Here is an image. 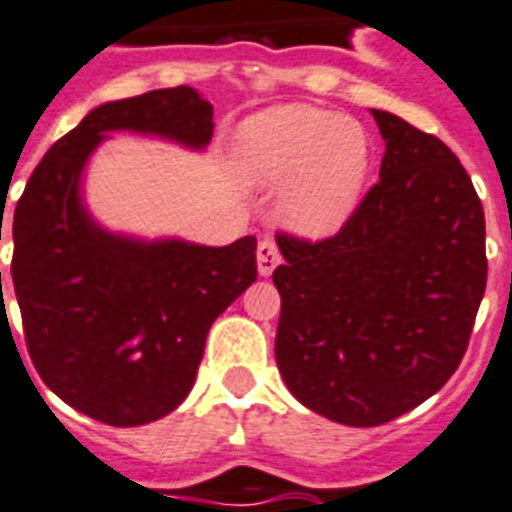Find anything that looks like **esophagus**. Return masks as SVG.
I'll list each match as a JSON object with an SVG mask.
<instances>
[{
	"label": "esophagus",
	"instance_id": "esophagus-1",
	"mask_svg": "<svg viewBox=\"0 0 512 512\" xmlns=\"http://www.w3.org/2000/svg\"><path fill=\"white\" fill-rule=\"evenodd\" d=\"M281 265V252H278V244L265 236L263 242L257 244V270H260V276H270L273 270Z\"/></svg>",
	"mask_w": 512,
	"mask_h": 512
}]
</instances>
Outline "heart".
Returning a JSON list of instances; mask_svg holds the SVG:
<instances>
[{
    "label": "heart",
    "instance_id": "1",
    "mask_svg": "<svg viewBox=\"0 0 512 512\" xmlns=\"http://www.w3.org/2000/svg\"><path fill=\"white\" fill-rule=\"evenodd\" d=\"M236 171L255 187H278L281 221L307 239L346 226L362 200L372 163L364 127L336 111L286 103L265 109L236 132Z\"/></svg>",
    "mask_w": 512,
    "mask_h": 512
}]
</instances>
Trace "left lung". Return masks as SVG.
<instances>
[{"mask_svg": "<svg viewBox=\"0 0 512 512\" xmlns=\"http://www.w3.org/2000/svg\"><path fill=\"white\" fill-rule=\"evenodd\" d=\"M380 182L336 236L278 234L276 362L299 403L349 427L416 409L450 380L487 286L484 208L440 137L372 109Z\"/></svg>", "mask_w": 512, "mask_h": 512, "instance_id": "8db88e82", "label": "left lung"}]
</instances>
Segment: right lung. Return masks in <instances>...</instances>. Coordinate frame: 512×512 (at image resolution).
Listing matches in <instances>:
<instances>
[{"mask_svg": "<svg viewBox=\"0 0 512 512\" xmlns=\"http://www.w3.org/2000/svg\"><path fill=\"white\" fill-rule=\"evenodd\" d=\"M117 130L205 148L213 106L187 85L150 90L103 103L51 145L17 200L12 283L46 388L96 422L140 427L192 390L210 325L255 283L257 239L203 247L101 229L80 176Z\"/></svg>", "mask_w": 512, "mask_h": 512, "instance_id": "add662e5", "label": "right lung"}]
</instances>
